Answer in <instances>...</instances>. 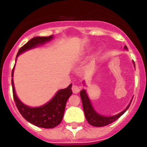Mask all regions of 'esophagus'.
<instances>
[{
  "label": "esophagus",
  "mask_w": 147,
  "mask_h": 147,
  "mask_svg": "<svg viewBox=\"0 0 147 147\" xmlns=\"http://www.w3.org/2000/svg\"><path fill=\"white\" fill-rule=\"evenodd\" d=\"M80 88H81V87L80 85H73L71 89H72V91L74 93H78L80 91Z\"/></svg>",
  "instance_id": "1"
}]
</instances>
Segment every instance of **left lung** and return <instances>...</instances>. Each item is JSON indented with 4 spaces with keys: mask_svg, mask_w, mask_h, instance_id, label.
<instances>
[{
    "mask_svg": "<svg viewBox=\"0 0 147 147\" xmlns=\"http://www.w3.org/2000/svg\"><path fill=\"white\" fill-rule=\"evenodd\" d=\"M124 48L127 49V46H125ZM80 97H81L83 110H84V113H85V118H86L87 121H88V122L90 125L97 127L107 126L113 123V122H114L115 120H117L119 118H120L127 111V110L129 108V105L131 104L130 103L128 105V107L124 111H122L121 113H119L118 115H115L114 116H110V117H105V116L98 114L93 110L91 104H90V102L89 98L87 96L85 90H82L80 91Z\"/></svg>",
    "mask_w": 147,
    "mask_h": 147,
    "instance_id": "left-lung-1",
    "label": "left lung"
}]
</instances>
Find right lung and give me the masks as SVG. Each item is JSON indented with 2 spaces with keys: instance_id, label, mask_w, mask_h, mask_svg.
Listing matches in <instances>:
<instances>
[{
  "instance_id": "1",
  "label": "right lung",
  "mask_w": 147,
  "mask_h": 147,
  "mask_svg": "<svg viewBox=\"0 0 147 147\" xmlns=\"http://www.w3.org/2000/svg\"><path fill=\"white\" fill-rule=\"evenodd\" d=\"M52 35L49 37H36L31 39L28 42L23 45L18 51L17 57L25 51L36 47L37 45L43 44L52 39ZM13 68L11 71V76H13ZM13 97L15 100L17 108L19 110L24 119L31 124L42 128H54L61 123L64 115L65 108L67 99L72 94L71 86L70 85L67 88L59 90L54 96V98L42 107L32 108L23 105L17 97L13 85V80L11 79Z\"/></svg>"
}]
</instances>
